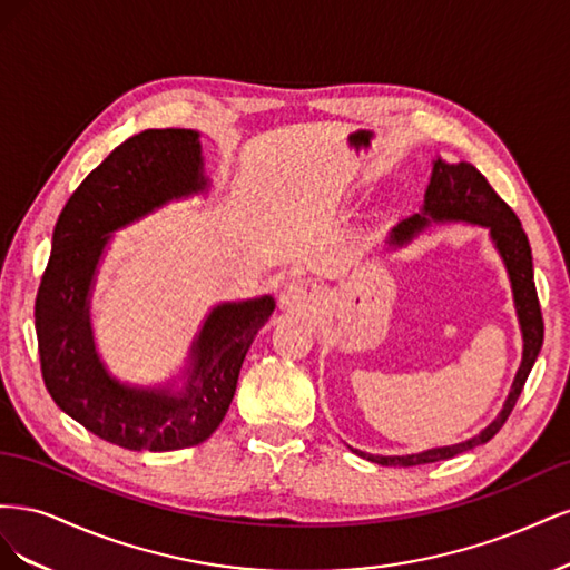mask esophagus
Segmentation results:
<instances>
[{
	"instance_id": "1",
	"label": "esophagus",
	"mask_w": 570,
	"mask_h": 570,
	"mask_svg": "<svg viewBox=\"0 0 570 570\" xmlns=\"http://www.w3.org/2000/svg\"><path fill=\"white\" fill-rule=\"evenodd\" d=\"M318 302L316 289L308 285L306 281H292L285 285L283 295H281V304L283 308H289V312H302V308L314 306Z\"/></svg>"
}]
</instances>
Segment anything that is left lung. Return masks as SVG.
<instances>
[{"instance_id":"1","label":"left lung","mask_w":570,"mask_h":570,"mask_svg":"<svg viewBox=\"0 0 570 570\" xmlns=\"http://www.w3.org/2000/svg\"><path fill=\"white\" fill-rule=\"evenodd\" d=\"M433 223H469V226H480L488 228L492 245L497 254L502 256L511 292H513V306H515V316H519L521 325V337H523V356H521V366L515 371L511 392L507 396V402L502 411L497 413V419L482 428L478 435L456 442V444H446V446H433V450H423L416 454H402V456H383V454H368L350 446V450L358 456H364L373 463L381 465H421V463H433L442 459H452L461 452H469L478 444H485L492 440L499 428H502L509 419L511 409L515 406L521 396V390L528 381V375L538 361V354L542 350V340H544V323H542V312H540V302H538V289H534V273H532V254H530V243L528 235L521 226L519 216L511 212V206L499 197L485 176L480 174L475 166L469 161H456L450 164L444 159L433 161V174H430V183L423 197V206L419 214H411L402 218L396 226L390 230L385 247L396 249L409 245L413 237H419L425 233Z\"/></svg>"}]
</instances>
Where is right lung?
<instances>
[{
    "instance_id": "1",
    "label": "right lung",
    "mask_w": 570,
    "mask_h": 570,
    "mask_svg": "<svg viewBox=\"0 0 570 570\" xmlns=\"http://www.w3.org/2000/svg\"><path fill=\"white\" fill-rule=\"evenodd\" d=\"M209 187L197 130H142L80 183L51 235L36 299L45 385L63 413L124 450L174 452L212 438L226 419L252 342L275 308L271 295L216 304L185 368L161 385L118 381L99 356L92 289L114 233Z\"/></svg>"
}]
</instances>
